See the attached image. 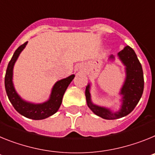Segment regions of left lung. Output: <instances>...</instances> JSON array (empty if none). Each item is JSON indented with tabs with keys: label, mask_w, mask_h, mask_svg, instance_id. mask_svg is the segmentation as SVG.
I'll list each match as a JSON object with an SVG mask.
<instances>
[{
	"label": "left lung",
	"mask_w": 155,
	"mask_h": 155,
	"mask_svg": "<svg viewBox=\"0 0 155 155\" xmlns=\"http://www.w3.org/2000/svg\"><path fill=\"white\" fill-rule=\"evenodd\" d=\"M118 57L126 67V79L120 93L123 95L121 109L118 112L113 113L107 108L94 105L91 100L90 84H87L85 89L87 106L94 114L105 120H116L130 114L139 102L143 91V70L134 50L127 46L119 52ZM109 59L114 60V56L111 55Z\"/></svg>",
	"instance_id": "8db88e82"
}]
</instances>
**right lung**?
Here are the masks:
<instances>
[{"label": "right lung", "mask_w": 155, "mask_h": 155, "mask_svg": "<svg viewBox=\"0 0 155 155\" xmlns=\"http://www.w3.org/2000/svg\"><path fill=\"white\" fill-rule=\"evenodd\" d=\"M27 43L28 42H25L24 44L21 45L18 48L14 53L13 57L8 64L5 78V90L8 94V99L18 113L25 116L26 118L31 119V120H43L52 116L58 111L62 103L63 96L70 83L74 78V74L58 81L53 87L49 100L43 103L34 104L23 100L18 94L14 87L12 78H13V68L15 63L16 62L19 54L24 50Z\"/></svg>", "instance_id": "add662e5"}]
</instances>
